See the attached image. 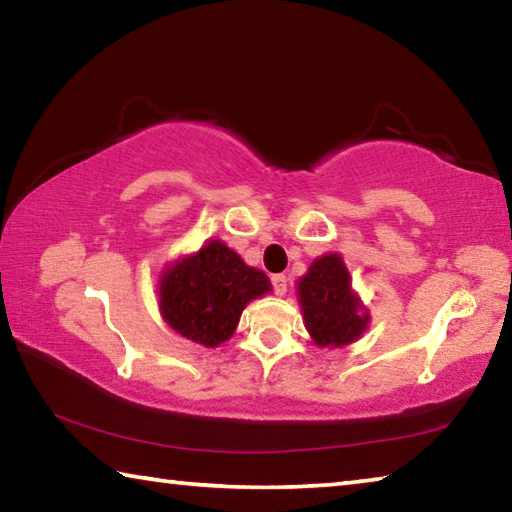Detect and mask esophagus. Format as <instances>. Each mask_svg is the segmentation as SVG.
<instances>
[{
  "label": "esophagus",
  "mask_w": 512,
  "mask_h": 512,
  "mask_svg": "<svg viewBox=\"0 0 512 512\" xmlns=\"http://www.w3.org/2000/svg\"><path fill=\"white\" fill-rule=\"evenodd\" d=\"M271 284H273L275 296H284V293H287V275H282V273L273 275L271 277Z\"/></svg>",
  "instance_id": "obj_1"
}]
</instances>
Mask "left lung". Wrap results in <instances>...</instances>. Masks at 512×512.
<instances>
[{
	"label": "left lung",
	"instance_id": "8db88e82",
	"mask_svg": "<svg viewBox=\"0 0 512 512\" xmlns=\"http://www.w3.org/2000/svg\"><path fill=\"white\" fill-rule=\"evenodd\" d=\"M298 300L307 332L318 348L350 345L370 323V314L352 291L348 266L336 253L314 259L307 275L298 280Z\"/></svg>",
	"mask_w": 512,
	"mask_h": 512
}]
</instances>
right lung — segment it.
Segmentation results:
<instances>
[{
    "label": "right lung",
    "mask_w": 512,
    "mask_h": 512,
    "mask_svg": "<svg viewBox=\"0 0 512 512\" xmlns=\"http://www.w3.org/2000/svg\"><path fill=\"white\" fill-rule=\"evenodd\" d=\"M271 291L264 271L246 266L235 250L214 239L160 275V314L180 336L216 348L235 334L250 300Z\"/></svg>",
    "instance_id": "obj_1"
}]
</instances>
